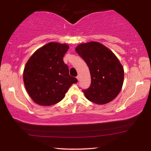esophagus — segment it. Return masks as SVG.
I'll list each match as a JSON object with an SVG mask.
<instances>
[{
  "label": "esophagus",
  "instance_id": "1",
  "mask_svg": "<svg viewBox=\"0 0 151 151\" xmlns=\"http://www.w3.org/2000/svg\"><path fill=\"white\" fill-rule=\"evenodd\" d=\"M76 78H77L78 81H79V80H80V76H79V75H78L77 76H76Z\"/></svg>",
  "mask_w": 151,
  "mask_h": 151
}]
</instances>
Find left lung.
<instances>
[{"label": "left lung", "mask_w": 151, "mask_h": 151, "mask_svg": "<svg viewBox=\"0 0 151 151\" xmlns=\"http://www.w3.org/2000/svg\"><path fill=\"white\" fill-rule=\"evenodd\" d=\"M76 52L84 60L91 75V84L83 89L89 101L97 104L110 102L119 93L124 70L115 54L98 42L81 44Z\"/></svg>", "instance_id": "8db88e82"}]
</instances>
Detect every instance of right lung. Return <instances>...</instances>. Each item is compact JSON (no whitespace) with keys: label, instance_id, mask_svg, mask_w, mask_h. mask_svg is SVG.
<instances>
[{"label":"right lung","instance_id":"add662e5","mask_svg":"<svg viewBox=\"0 0 151 151\" xmlns=\"http://www.w3.org/2000/svg\"><path fill=\"white\" fill-rule=\"evenodd\" d=\"M67 44L49 43L37 50L24 67L23 81L28 93L36 103L50 106L61 101L78 80L69 75L63 56Z\"/></svg>","mask_w":151,"mask_h":151}]
</instances>
